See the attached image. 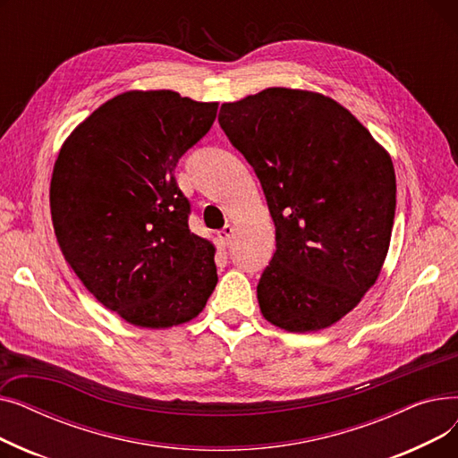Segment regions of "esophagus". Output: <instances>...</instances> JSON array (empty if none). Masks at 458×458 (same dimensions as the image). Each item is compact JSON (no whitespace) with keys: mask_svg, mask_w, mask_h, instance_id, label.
<instances>
[{"mask_svg":"<svg viewBox=\"0 0 458 458\" xmlns=\"http://www.w3.org/2000/svg\"><path fill=\"white\" fill-rule=\"evenodd\" d=\"M216 237H219V242H221V245L228 247V245L232 243V237H233V226L226 225V226H225L223 230H219V232H216Z\"/></svg>","mask_w":458,"mask_h":458,"instance_id":"1","label":"esophagus"}]
</instances>
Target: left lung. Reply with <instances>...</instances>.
<instances>
[{
	"mask_svg": "<svg viewBox=\"0 0 458 458\" xmlns=\"http://www.w3.org/2000/svg\"><path fill=\"white\" fill-rule=\"evenodd\" d=\"M219 124L261 183L276 250L263 318L290 332L340 321L375 284L395 216L390 156L338 102L284 87L223 104Z\"/></svg>",
	"mask_w": 458,
	"mask_h": 458,
	"instance_id": "left-lung-1",
	"label": "left lung"
}]
</instances>
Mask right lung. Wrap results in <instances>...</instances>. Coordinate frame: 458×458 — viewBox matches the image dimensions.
<instances>
[{"mask_svg": "<svg viewBox=\"0 0 458 458\" xmlns=\"http://www.w3.org/2000/svg\"><path fill=\"white\" fill-rule=\"evenodd\" d=\"M216 104L124 92L72 133L54 166L52 221L68 266L106 308L147 328L197 318L216 285L215 249L189 230L180 157Z\"/></svg>", "mask_w": 458, "mask_h": 458, "instance_id": "1", "label": "right lung"}]
</instances>
